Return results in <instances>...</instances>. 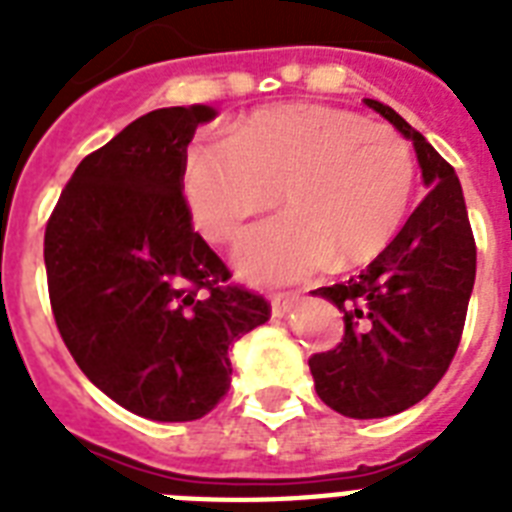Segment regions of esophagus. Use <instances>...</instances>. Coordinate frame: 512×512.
Segmentation results:
<instances>
[{
    "label": "esophagus",
    "mask_w": 512,
    "mask_h": 512,
    "mask_svg": "<svg viewBox=\"0 0 512 512\" xmlns=\"http://www.w3.org/2000/svg\"><path fill=\"white\" fill-rule=\"evenodd\" d=\"M297 300H300V295H273L271 313L276 316V319H281V316H287V313L295 308Z\"/></svg>",
    "instance_id": "esophagus-1"
}]
</instances>
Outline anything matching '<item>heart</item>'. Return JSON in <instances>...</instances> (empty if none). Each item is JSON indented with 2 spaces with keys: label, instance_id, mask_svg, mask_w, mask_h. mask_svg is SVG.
<instances>
[{
  "label": "heart",
  "instance_id": "b5f03b06",
  "mask_svg": "<svg viewBox=\"0 0 512 512\" xmlns=\"http://www.w3.org/2000/svg\"><path fill=\"white\" fill-rule=\"evenodd\" d=\"M183 188L212 241H231L281 201L287 212L257 225L233 249L252 284L308 279L329 263L356 268L380 255L404 225L414 159L388 124L345 108L295 103L260 111L223 140L193 146Z\"/></svg>",
  "mask_w": 512,
  "mask_h": 512
}]
</instances>
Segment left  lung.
Here are the masks:
<instances>
[{
	"label": "left lung",
	"instance_id": "8db88e82",
	"mask_svg": "<svg viewBox=\"0 0 512 512\" xmlns=\"http://www.w3.org/2000/svg\"><path fill=\"white\" fill-rule=\"evenodd\" d=\"M364 103L412 140L430 191L366 271L313 292L345 313V337L308 366L324 404L377 420L422 401L452 364L476 281V241L452 164L393 108Z\"/></svg>",
	"mask_w": 512,
	"mask_h": 512
}]
</instances>
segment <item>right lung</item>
Here are the masks:
<instances>
[{
	"instance_id": "1",
	"label": "right lung",
	"mask_w": 512,
	"mask_h": 512,
	"mask_svg": "<svg viewBox=\"0 0 512 512\" xmlns=\"http://www.w3.org/2000/svg\"><path fill=\"white\" fill-rule=\"evenodd\" d=\"M209 106L156 108L84 156L44 231L58 332L92 385L156 422L228 393V348L271 316L193 231L185 151Z\"/></svg>"
}]
</instances>
